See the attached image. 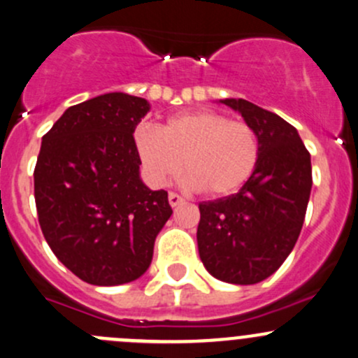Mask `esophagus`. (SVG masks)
Listing matches in <instances>:
<instances>
[{
    "instance_id": "1",
    "label": "esophagus",
    "mask_w": 358,
    "mask_h": 358,
    "mask_svg": "<svg viewBox=\"0 0 358 358\" xmlns=\"http://www.w3.org/2000/svg\"><path fill=\"white\" fill-rule=\"evenodd\" d=\"M168 201H169V206H171V208H176V206L183 204V202H185V199H183L182 195L175 194V192H169V195H168Z\"/></svg>"
}]
</instances>
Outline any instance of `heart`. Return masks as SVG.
I'll return each mask as SVG.
<instances>
[{
  "label": "heart",
  "instance_id": "heart-1",
  "mask_svg": "<svg viewBox=\"0 0 358 358\" xmlns=\"http://www.w3.org/2000/svg\"><path fill=\"white\" fill-rule=\"evenodd\" d=\"M135 148L145 175L164 185L183 171L189 183L209 197H229L252 178L259 164L254 129L223 113L192 111L171 116L163 130L142 125Z\"/></svg>",
  "mask_w": 358,
  "mask_h": 358
}]
</instances>
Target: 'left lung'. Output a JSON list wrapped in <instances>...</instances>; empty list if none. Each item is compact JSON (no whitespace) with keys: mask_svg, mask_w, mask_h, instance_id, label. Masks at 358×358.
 Masks as SVG:
<instances>
[{"mask_svg":"<svg viewBox=\"0 0 358 358\" xmlns=\"http://www.w3.org/2000/svg\"><path fill=\"white\" fill-rule=\"evenodd\" d=\"M221 103L254 129L261 154L236 194L199 204V255L217 280L254 285L276 273L299 240L312 189L310 154L276 113L245 99Z\"/></svg>","mask_w":358,"mask_h":358,"instance_id":"1","label":"left lung"}]
</instances>
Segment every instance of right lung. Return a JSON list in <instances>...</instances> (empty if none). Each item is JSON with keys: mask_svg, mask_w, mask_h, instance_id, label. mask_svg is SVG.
<instances>
[{"mask_svg": "<svg viewBox=\"0 0 358 358\" xmlns=\"http://www.w3.org/2000/svg\"><path fill=\"white\" fill-rule=\"evenodd\" d=\"M142 97L110 92L70 106L43 137L34 197L48 245L82 281L130 283L148 271L171 216L168 192L141 180L134 131Z\"/></svg>", "mask_w": 358, "mask_h": 358, "instance_id": "add662e5", "label": "right lung"}]
</instances>
